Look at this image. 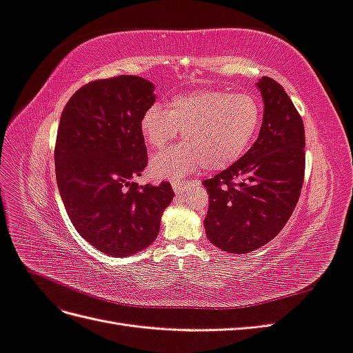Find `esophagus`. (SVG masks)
Here are the masks:
<instances>
[{
    "label": "esophagus",
    "mask_w": 353,
    "mask_h": 353,
    "mask_svg": "<svg viewBox=\"0 0 353 353\" xmlns=\"http://www.w3.org/2000/svg\"><path fill=\"white\" fill-rule=\"evenodd\" d=\"M188 185V181H179V179H174L172 181V188L176 194L179 193H184L185 188Z\"/></svg>",
    "instance_id": "obj_1"
}]
</instances>
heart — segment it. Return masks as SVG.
Masks as SVG:
<instances>
[{"mask_svg": "<svg viewBox=\"0 0 353 353\" xmlns=\"http://www.w3.org/2000/svg\"><path fill=\"white\" fill-rule=\"evenodd\" d=\"M261 121V104L249 94L201 90L170 99L168 110L153 104L140 122L147 147L162 150L179 131L184 143L156 154L152 174L183 176L200 165L206 170L225 169L250 147Z\"/></svg>", "mask_w": 353, "mask_h": 353, "instance_id": "heart-1", "label": "heart"}]
</instances>
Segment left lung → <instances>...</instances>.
Instances as JSON below:
<instances>
[{"label":"left lung","mask_w":353,"mask_h":353,"mask_svg":"<svg viewBox=\"0 0 353 353\" xmlns=\"http://www.w3.org/2000/svg\"><path fill=\"white\" fill-rule=\"evenodd\" d=\"M263 122L250 150L203 181L208 239L228 253H249L279 234L297 205L305 176V126L281 85L263 77Z\"/></svg>","instance_id":"8db88e82"}]
</instances>
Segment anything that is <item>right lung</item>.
<instances>
[{
	"label": "right lung",
	"instance_id": "right-lung-1",
	"mask_svg": "<svg viewBox=\"0 0 353 353\" xmlns=\"http://www.w3.org/2000/svg\"><path fill=\"white\" fill-rule=\"evenodd\" d=\"M152 82L134 74L85 83L61 112L56 179L73 227L95 249L123 258L150 245L174 199L168 181L138 185L148 163L140 122Z\"/></svg>",
	"mask_w": 353,
	"mask_h": 353
}]
</instances>
